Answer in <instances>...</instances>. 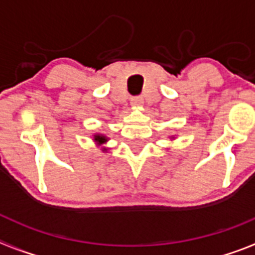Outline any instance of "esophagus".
Listing matches in <instances>:
<instances>
[{
	"label": "esophagus",
	"mask_w": 255,
	"mask_h": 255,
	"mask_svg": "<svg viewBox=\"0 0 255 255\" xmlns=\"http://www.w3.org/2000/svg\"><path fill=\"white\" fill-rule=\"evenodd\" d=\"M130 103H131V106H141L144 103V101L140 96H136L132 97L131 100H130Z\"/></svg>",
	"instance_id": "esophagus-1"
}]
</instances>
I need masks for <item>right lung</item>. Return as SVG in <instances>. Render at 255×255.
Here are the masks:
<instances>
[{"label": "right lung", "instance_id": "1", "mask_svg": "<svg viewBox=\"0 0 255 255\" xmlns=\"http://www.w3.org/2000/svg\"><path fill=\"white\" fill-rule=\"evenodd\" d=\"M94 140H97L100 144H103L105 141H107V139H106V136H102V135H96V136H94Z\"/></svg>", "mask_w": 255, "mask_h": 255}]
</instances>
